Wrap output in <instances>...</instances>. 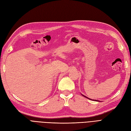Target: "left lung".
I'll list each match as a JSON object with an SVG mask.
<instances>
[{"instance_id": "1", "label": "left lung", "mask_w": 131, "mask_h": 131, "mask_svg": "<svg viewBox=\"0 0 131 131\" xmlns=\"http://www.w3.org/2000/svg\"><path fill=\"white\" fill-rule=\"evenodd\" d=\"M82 96H83L84 97H86V98L88 99H89V100H92L91 99H89V98H88V97H86L85 96H84V95H83V94H82ZM95 100V101H98V102H101V101H99V100Z\"/></svg>"}]
</instances>
